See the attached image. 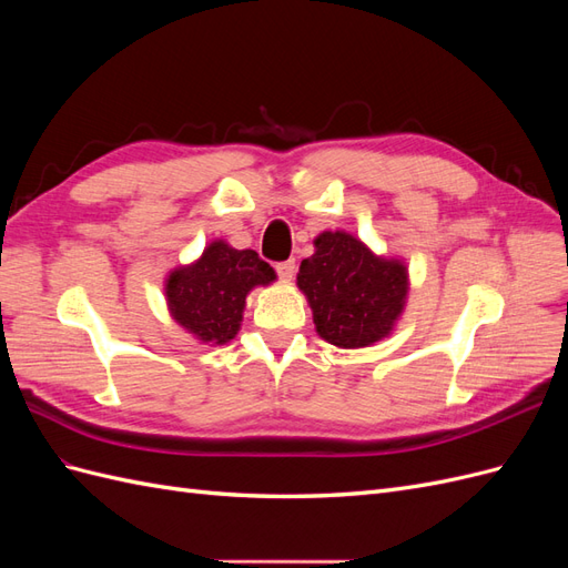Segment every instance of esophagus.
I'll return each mask as SVG.
<instances>
[{
  "label": "esophagus",
  "instance_id": "1",
  "mask_svg": "<svg viewBox=\"0 0 568 568\" xmlns=\"http://www.w3.org/2000/svg\"><path fill=\"white\" fill-rule=\"evenodd\" d=\"M277 274L284 280V282H291L294 280L296 274V261H284V263H277Z\"/></svg>",
  "mask_w": 568,
  "mask_h": 568
}]
</instances>
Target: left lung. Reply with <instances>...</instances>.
<instances>
[{
    "label": "left lung",
    "instance_id": "1",
    "mask_svg": "<svg viewBox=\"0 0 568 568\" xmlns=\"http://www.w3.org/2000/svg\"><path fill=\"white\" fill-rule=\"evenodd\" d=\"M313 246L315 253L301 263L296 284L313 311L315 332L346 351L390 336L409 294L403 257L374 253L346 230H324Z\"/></svg>",
    "mask_w": 568,
    "mask_h": 568
}]
</instances>
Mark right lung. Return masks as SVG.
Here are the masks:
<instances>
[{"label": "right lung", "instance_id": "right-lung-1", "mask_svg": "<svg viewBox=\"0 0 568 568\" xmlns=\"http://www.w3.org/2000/svg\"><path fill=\"white\" fill-rule=\"evenodd\" d=\"M274 280L277 272L255 251H239L215 239L194 263L165 274L163 294L170 317L186 334L205 346H225L242 329L246 296Z\"/></svg>", "mask_w": 568, "mask_h": 568}]
</instances>
